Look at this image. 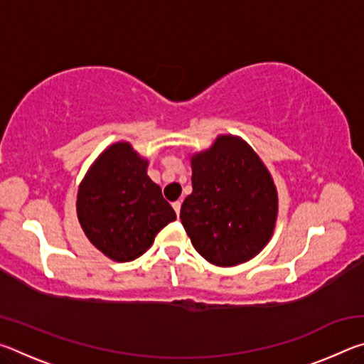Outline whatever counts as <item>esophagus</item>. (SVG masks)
<instances>
[{
    "label": "esophagus",
    "instance_id": "1",
    "mask_svg": "<svg viewBox=\"0 0 364 364\" xmlns=\"http://www.w3.org/2000/svg\"><path fill=\"white\" fill-rule=\"evenodd\" d=\"M173 208H175V212H176V215H180V210H181V200H176V202H173Z\"/></svg>",
    "mask_w": 364,
    "mask_h": 364
}]
</instances>
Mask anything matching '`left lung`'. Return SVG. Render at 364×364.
I'll return each instance as SVG.
<instances>
[{
  "instance_id": "8db88e82",
  "label": "left lung",
  "mask_w": 364,
  "mask_h": 364,
  "mask_svg": "<svg viewBox=\"0 0 364 364\" xmlns=\"http://www.w3.org/2000/svg\"><path fill=\"white\" fill-rule=\"evenodd\" d=\"M193 193L181 223L194 249L217 267H236L260 254L278 220V189L258 154L234 134H218L189 157Z\"/></svg>"
}]
</instances>
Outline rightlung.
I'll return each instance as SVG.
<instances>
[{
	"label": "right lung",
	"instance_id": "add662e5",
	"mask_svg": "<svg viewBox=\"0 0 364 364\" xmlns=\"http://www.w3.org/2000/svg\"><path fill=\"white\" fill-rule=\"evenodd\" d=\"M147 165L149 160L128 141H117L97 156L78 186L80 226L114 262L143 255L157 232L176 220L162 189L147 175Z\"/></svg>",
	"mask_w": 364,
	"mask_h": 364
}]
</instances>
